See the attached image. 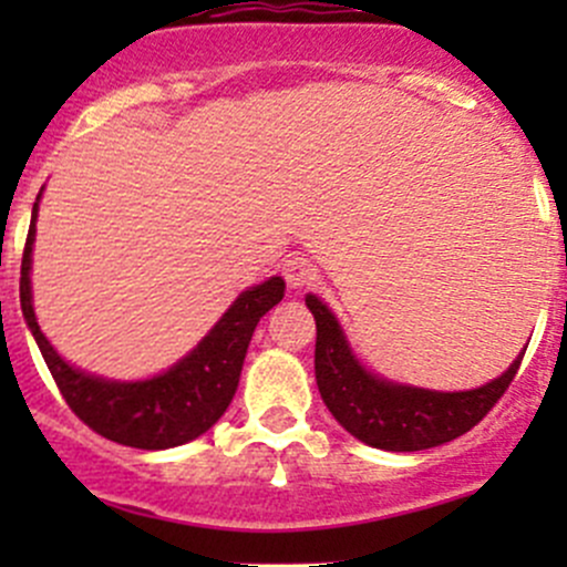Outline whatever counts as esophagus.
Returning <instances> with one entry per match:
<instances>
[{
    "label": "esophagus",
    "instance_id": "esophagus-1",
    "mask_svg": "<svg viewBox=\"0 0 567 567\" xmlns=\"http://www.w3.org/2000/svg\"><path fill=\"white\" fill-rule=\"evenodd\" d=\"M282 274H285V279H288V285L293 290L307 288V285H310L312 279L318 277L316 266H312V262L307 260V257H301V255L288 257V260L282 262Z\"/></svg>",
    "mask_w": 567,
    "mask_h": 567
}]
</instances>
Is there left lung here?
Wrapping results in <instances>:
<instances>
[{
  "label": "left lung",
  "mask_w": 567,
  "mask_h": 567,
  "mask_svg": "<svg viewBox=\"0 0 567 567\" xmlns=\"http://www.w3.org/2000/svg\"><path fill=\"white\" fill-rule=\"evenodd\" d=\"M316 318V381L326 409L359 442L386 453H416L472 431L516 379L524 348L499 379L463 392L422 390L381 379L353 353L334 312L307 293ZM529 346V342H527Z\"/></svg>",
  "instance_id": "8db88e82"
}]
</instances>
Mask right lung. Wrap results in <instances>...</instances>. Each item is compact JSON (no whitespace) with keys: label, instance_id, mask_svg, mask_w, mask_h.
Here are the masks:
<instances>
[{"label":"right lung","instance_id":"1","mask_svg":"<svg viewBox=\"0 0 567 567\" xmlns=\"http://www.w3.org/2000/svg\"><path fill=\"white\" fill-rule=\"evenodd\" d=\"M40 194L32 205V225L21 260V312L65 403L84 425L125 447L169 450L203 436L230 405L255 326L282 301L285 279L268 277L266 282L244 290L186 357L153 379L114 381L84 373L76 364L65 362L45 340L32 307L30 274Z\"/></svg>","mask_w":567,"mask_h":567}]
</instances>
